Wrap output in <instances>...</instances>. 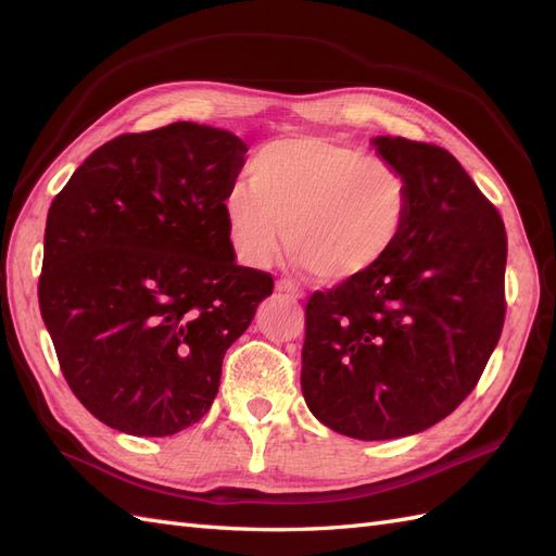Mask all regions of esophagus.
<instances>
[{"mask_svg": "<svg viewBox=\"0 0 556 556\" xmlns=\"http://www.w3.org/2000/svg\"><path fill=\"white\" fill-rule=\"evenodd\" d=\"M276 290L282 292V294H290L292 299H304V292H301L292 280H285V278L278 280V282H276Z\"/></svg>", "mask_w": 556, "mask_h": 556, "instance_id": "34e87169", "label": "esophagus"}]
</instances>
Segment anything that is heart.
Listing matches in <instances>:
<instances>
[{
  "label": "heart",
  "mask_w": 556,
  "mask_h": 556,
  "mask_svg": "<svg viewBox=\"0 0 556 556\" xmlns=\"http://www.w3.org/2000/svg\"><path fill=\"white\" fill-rule=\"evenodd\" d=\"M229 237L255 266L288 250L323 282L364 278L399 245L410 217V182L396 164L304 134L266 143L250 162V185L223 201Z\"/></svg>",
  "instance_id": "obj_1"
}]
</instances>
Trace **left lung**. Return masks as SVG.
<instances>
[{
  "instance_id": "8db88e82",
  "label": "left lung",
  "mask_w": 556,
  "mask_h": 556,
  "mask_svg": "<svg viewBox=\"0 0 556 556\" xmlns=\"http://www.w3.org/2000/svg\"><path fill=\"white\" fill-rule=\"evenodd\" d=\"M410 182L406 231L364 278L313 292L301 392L325 427L387 441L441 422L473 392L506 319L508 239L445 148L374 139Z\"/></svg>"
}]
</instances>
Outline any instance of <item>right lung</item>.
<instances>
[{
    "instance_id": "obj_1",
    "label": "right lung",
    "mask_w": 556,
    "mask_h": 556,
    "mask_svg": "<svg viewBox=\"0 0 556 556\" xmlns=\"http://www.w3.org/2000/svg\"><path fill=\"white\" fill-rule=\"evenodd\" d=\"M245 153L194 123L121 134L50 204L41 317L66 384L111 429L199 422L227 348L274 292L271 274L237 264L223 213Z\"/></svg>"
}]
</instances>
